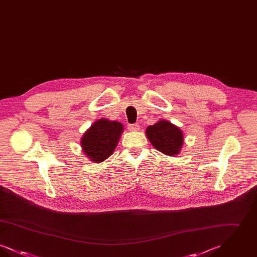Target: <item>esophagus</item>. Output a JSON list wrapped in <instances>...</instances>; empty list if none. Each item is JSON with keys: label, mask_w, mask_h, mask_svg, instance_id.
I'll return each mask as SVG.
<instances>
[{"label": "esophagus", "mask_w": 257, "mask_h": 257, "mask_svg": "<svg viewBox=\"0 0 257 257\" xmlns=\"http://www.w3.org/2000/svg\"><path fill=\"white\" fill-rule=\"evenodd\" d=\"M128 129L131 131V132H137L140 130V125L138 123L136 124H130L128 125Z\"/></svg>", "instance_id": "obj_1"}]
</instances>
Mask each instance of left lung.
Returning a JSON list of instances; mask_svg holds the SVG:
<instances>
[{"label":"left lung","instance_id":"8db88e82","mask_svg":"<svg viewBox=\"0 0 257 257\" xmlns=\"http://www.w3.org/2000/svg\"><path fill=\"white\" fill-rule=\"evenodd\" d=\"M146 135L153 147L168 156L178 155L183 147V131L165 119L148 126Z\"/></svg>","mask_w":257,"mask_h":257}]
</instances>
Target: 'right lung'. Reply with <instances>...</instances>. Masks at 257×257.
Segmentation results:
<instances>
[{"instance_id": "1", "label": "right lung", "mask_w": 257, "mask_h": 257, "mask_svg": "<svg viewBox=\"0 0 257 257\" xmlns=\"http://www.w3.org/2000/svg\"><path fill=\"white\" fill-rule=\"evenodd\" d=\"M122 123L107 118L98 119L81 138L83 152L91 162L101 163L115 150L123 132Z\"/></svg>"}]
</instances>
